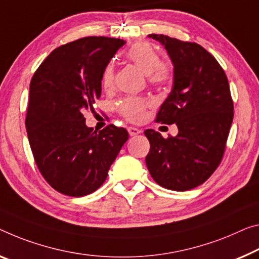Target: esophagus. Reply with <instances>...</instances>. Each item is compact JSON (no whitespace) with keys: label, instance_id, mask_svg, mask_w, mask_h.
<instances>
[{"label":"esophagus","instance_id":"obj_1","mask_svg":"<svg viewBox=\"0 0 259 259\" xmlns=\"http://www.w3.org/2000/svg\"><path fill=\"white\" fill-rule=\"evenodd\" d=\"M128 133L131 137H135V135L142 133V131L140 128H137V127H128Z\"/></svg>","mask_w":259,"mask_h":259}]
</instances>
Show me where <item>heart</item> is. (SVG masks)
Returning a JSON list of instances; mask_svg holds the SVG:
<instances>
[{
	"mask_svg": "<svg viewBox=\"0 0 259 259\" xmlns=\"http://www.w3.org/2000/svg\"><path fill=\"white\" fill-rule=\"evenodd\" d=\"M127 58L139 67L154 85H164L172 79L174 69L171 63L161 60L156 50L147 42H137L127 52ZM114 83V68L112 63L105 66L102 74V85L104 89H111ZM150 102L141 97H126L119 102L118 109L122 116L131 121H141Z\"/></svg>",
	"mask_w": 259,
	"mask_h": 259,
	"instance_id": "b5f03b06",
	"label": "heart"
}]
</instances>
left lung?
Returning a JSON list of instances; mask_svg holds the SVG:
<instances>
[{
    "mask_svg": "<svg viewBox=\"0 0 259 259\" xmlns=\"http://www.w3.org/2000/svg\"><path fill=\"white\" fill-rule=\"evenodd\" d=\"M161 42L174 65V84L156 121L176 124L178 134L164 139L145 131L150 150L146 164L162 188L188 191L210 177L224 156L234 117L228 79L215 58L196 42L149 34Z\"/></svg>",
    "mask_w": 259,
    "mask_h": 259,
    "instance_id": "8db88e82",
    "label": "left lung"
}]
</instances>
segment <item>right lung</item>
I'll list each match as a JSON object with an SVG mask.
<instances>
[{"instance_id": "obj_1", "label": "right lung", "mask_w": 259, "mask_h": 259, "mask_svg": "<svg viewBox=\"0 0 259 259\" xmlns=\"http://www.w3.org/2000/svg\"><path fill=\"white\" fill-rule=\"evenodd\" d=\"M122 39L85 37L55 49L30 83L25 119L34 161L46 182L70 197L93 193L105 182L121 147L122 127L85 125L83 112L102 94V74Z\"/></svg>"}]
</instances>
